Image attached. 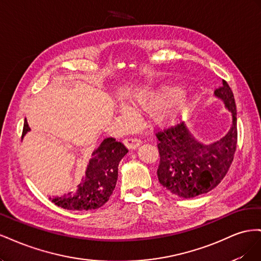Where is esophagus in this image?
Segmentation results:
<instances>
[{
  "label": "esophagus",
  "mask_w": 261,
  "mask_h": 261,
  "mask_svg": "<svg viewBox=\"0 0 261 261\" xmlns=\"http://www.w3.org/2000/svg\"><path fill=\"white\" fill-rule=\"evenodd\" d=\"M140 143H141L140 139L135 138V137H128V138L124 139L125 146L127 147V148H129V149H135V148H137V147L140 145Z\"/></svg>",
  "instance_id": "1"
}]
</instances>
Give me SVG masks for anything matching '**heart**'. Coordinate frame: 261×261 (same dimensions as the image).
<instances>
[{"label": "heart", "mask_w": 261, "mask_h": 261, "mask_svg": "<svg viewBox=\"0 0 261 261\" xmlns=\"http://www.w3.org/2000/svg\"><path fill=\"white\" fill-rule=\"evenodd\" d=\"M176 93V88L164 90L160 96L152 92H138L127 100V103L134 108H153L152 113L155 120L161 122L168 121L177 116L186 106V100L184 99L183 94H177L175 97L174 96ZM170 96L175 98L170 100L168 99Z\"/></svg>", "instance_id": "obj_1"}]
</instances>
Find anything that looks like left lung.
<instances>
[{
    "label": "left lung",
    "mask_w": 261,
    "mask_h": 261,
    "mask_svg": "<svg viewBox=\"0 0 261 261\" xmlns=\"http://www.w3.org/2000/svg\"><path fill=\"white\" fill-rule=\"evenodd\" d=\"M215 96L224 102L232 113V126L226 135L211 145L197 140L183 123L156 130L160 163V184L181 198H194L217 187L230 169L238 144V117L234 94L230 86L215 90Z\"/></svg>",
    "instance_id": "obj_1"
}]
</instances>
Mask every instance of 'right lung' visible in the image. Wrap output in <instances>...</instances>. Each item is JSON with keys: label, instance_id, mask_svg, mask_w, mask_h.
I'll list each match as a JSON object with an SVG mask.
<instances>
[{"label": "right lung", "instance_id": "1", "mask_svg": "<svg viewBox=\"0 0 261 261\" xmlns=\"http://www.w3.org/2000/svg\"><path fill=\"white\" fill-rule=\"evenodd\" d=\"M29 130L30 127L25 120L22 136ZM127 152V148L120 141L112 137L106 138L93 151L86 176L78 185L77 192L54 197L52 201L67 210L83 211L102 207L113 194L118 175V163Z\"/></svg>", "mask_w": 261, "mask_h": 261}]
</instances>
